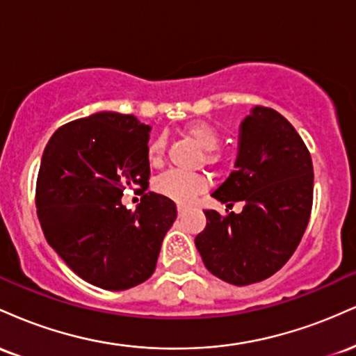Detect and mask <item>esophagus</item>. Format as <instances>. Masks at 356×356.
<instances>
[{
	"label": "esophagus",
	"mask_w": 356,
	"mask_h": 356,
	"mask_svg": "<svg viewBox=\"0 0 356 356\" xmlns=\"http://www.w3.org/2000/svg\"><path fill=\"white\" fill-rule=\"evenodd\" d=\"M184 212H186V207H182V206H177V214H179V218H182V216H184Z\"/></svg>",
	"instance_id": "34e87169"
}]
</instances>
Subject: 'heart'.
<instances>
[{
  "label": "heart",
  "instance_id": "obj_1",
  "mask_svg": "<svg viewBox=\"0 0 356 356\" xmlns=\"http://www.w3.org/2000/svg\"><path fill=\"white\" fill-rule=\"evenodd\" d=\"M184 136L194 140L201 149L207 150L204 155V162L207 165H219L222 157L218 152L220 145V134L214 125L207 122H192L182 129ZM165 154V140L162 137L154 138L147 147V159L150 165L159 167L164 162ZM207 182L201 174L181 172V170H169V172L159 175L154 182V189L162 197L170 199V201L186 206L195 195L202 194L206 191Z\"/></svg>",
  "mask_w": 356,
  "mask_h": 356
}]
</instances>
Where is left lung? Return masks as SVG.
Wrapping results in <instances>:
<instances>
[{"mask_svg":"<svg viewBox=\"0 0 356 356\" xmlns=\"http://www.w3.org/2000/svg\"><path fill=\"white\" fill-rule=\"evenodd\" d=\"M243 202L239 214L207 209L195 236L204 264L226 283L246 286L280 271L296 251L313 206V162L295 127L276 110L254 107L241 124L236 169L212 192Z\"/></svg>","mask_w":356,"mask_h":356,"instance_id":"left-lung-1","label":"left lung"}]
</instances>
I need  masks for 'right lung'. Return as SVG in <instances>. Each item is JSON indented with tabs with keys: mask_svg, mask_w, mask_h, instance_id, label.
I'll return each instance as SVG.
<instances>
[{
	"mask_svg": "<svg viewBox=\"0 0 356 356\" xmlns=\"http://www.w3.org/2000/svg\"><path fill=\"white\" fill-rule=\"evenodd\" d=\"M149 132L134 115L79 118L53 134L40 164L35 202L44 238L75 275L108 291L152 276L177 218L174 201L155 192L136 211L122 206L125 189L149 186Z\"/></svg>",
	"mask_w": 356,
	"mask_h": 356,
	"instance_id": "add662e5",
	"label": "right lung"
}]
</instances>
